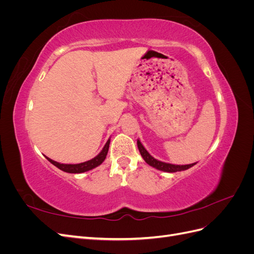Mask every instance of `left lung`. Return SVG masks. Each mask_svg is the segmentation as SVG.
<instances>
[{
	"mask_svg": "<svg viewBox=\"0 0 254 254\" xmlns=\"http://www.w3.org/2000/svg\"><path fill=\"white\" fill-rule=\"evenodd\" d=\"M137 148H139L141 156L145 160V162L148 165L157 168V170H159V171H163L166 173H176V172L186 171V170H188V168L194 166L196 164V163H191V164H188V165H175V164L161 162V161L155 159L149 155L148 151L144 148V146L141 144V142L139 140H137Z\"/></svg>",
	"mask_w": 254,
	"mask_h": 254,
	"instance_id": "1",
	"label": "left lung"
}]
</instances>
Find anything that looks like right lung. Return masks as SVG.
<instances>
[{"label": "right lung", "mask_w": 254, "mask_h": 254, "mask_svg": "<svg viewBox=\"0 0 254 254\" xmlns=\"http://www.w3.org/2000/svg\"><path fill=\"white\" fill-rule=\"evenodd\" d=\"M109 144H110V140L107 141L106 145L104 146L103 150L98 153V155L93 158L92 160L87 161V162H83V163H79V164H63V163H58L56 161H53L52 159L48 158L47 159L50 161L52 164L55 165L56 167H58L59 170L64 171L65 173H71V174H80V173H84V172H88L92 168H94L98 165H101L104 160L106 159L107 153H108V149H109Z\"/></svg>", "instance_id": "right-lung-1"}]
</instances>
